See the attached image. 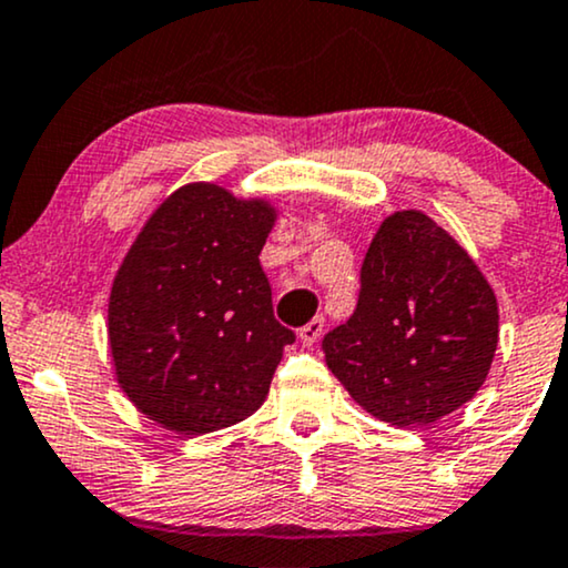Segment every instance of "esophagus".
I'll return each instance as SVG.
<instances>
[{
    "instance_id": "esophagus-1",
    "label": "esophagus",
    "mask_w": 568,
    "mask_h": 568,
    "mask_svg": "<svg viewBox=\"0 0 568 568\" xmlns=\"http://www.w3.org/2000/svg\"><path fill=\"white\" fill-rule=\"evenodd\" d=\"M323 327H325V320L323 317H314L306 323L302 331H298V338H302L304 346H314L317 344V338L323 336Z\"/></svg>"
}]
</instances>
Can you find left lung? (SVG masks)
Wrapping results in <instances>:
<instances>
[{"label": "left lung", "mask_w": 568, "mask_h": 568, "mask_svg": "<svg viewBox=\"0 0 568 568\" xmlns=\"http://www.w3.org/2000/svg\"><path fill=\"white\" fill-rule=\"evenodd\" d=\"M500 336L489 280L418 209L388 214L365 262L357 310L323 341L357 405L396 428L432 426L474 399Z\"/></svg>", "instance_id": "8db88e82"}]
</instances>
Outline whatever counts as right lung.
Returning <instances> with one entry per match:
<instances>
[{
  "label": "right lung",
  "instance_id": "obj_1",
  "mask_svg": "<svg viewBox=\"0 0 568 568\" xmlns=\"http://www.w3.org/2000/svg\"><path fill=\"white\" fill-rule=\"evenodd\" d=\"M280 209L216 182L176 187L129 245L108 298L121 392L155 426L203 436L254 415L293 331L258 254Z\"/></svg>",
  "mask_w": 568,
  "mask_h": 568
}]
</instances>
